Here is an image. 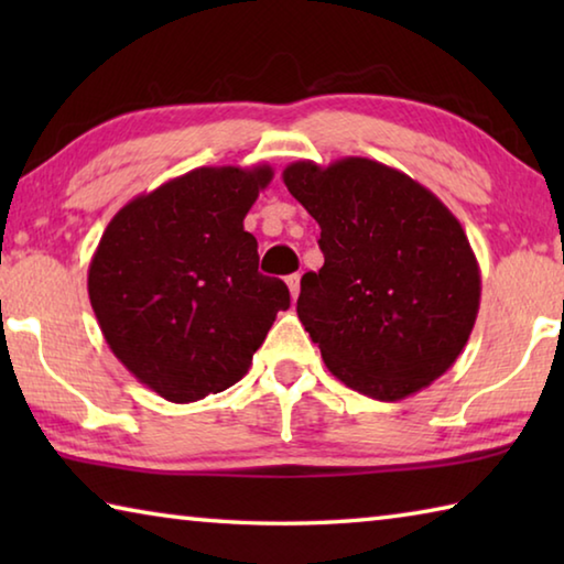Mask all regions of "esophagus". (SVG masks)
<instances>
[{"label": "esophagus", "instance_id": "esophagus-1", "mask_svg": "<svg viewBox=\"0 0 564 564\" xmlns=\"http://www.w3.org/2000/svg\"><path fill=\"white\" fill-rule=\"evenodd\" d=\"M285 283H289L291 299H293V301L299 299V293H301V275H299V273H293V275H289V279H285Z\"/></svg>", "mask_w": 564, "mask_h": 564}]
</instances>
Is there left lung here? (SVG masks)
I'll return each instance as SVG.
<instances>
[{"label":"left lung","instance_id":"obj_1","mask_svg":"<svg viewBox=\"0 0 564 564\" xmlns=\"http://www.w3.org/2000/svg\"><path fill=\"white\" fill-rule=\"evenodd\" d=\"M283 184L321 226L299 318L340 383L395 403L441 378L480 311V265L431 188L373 159L295 161Z\"/></svg>","mask_w":564,"mask_h":564}]
</instances>
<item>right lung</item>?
<instances>
[{"label":"right lung","instance_id":"obj_1","mask_svg":"<svg viewBox=\"0 0 564 564\" xmlns=\"http://www.w3.org/2000/svg\"><path fill=\"white\" fill-rule=\"evenodd\" d=\"M273 169L202 166L119 208L89 263V301L123 368L171 403L238 383L291 305L259 273L243 218Z\"/></svg>","mask_w":564,"mask_h":564}]
</instances>
